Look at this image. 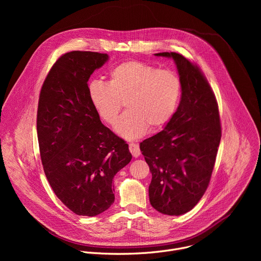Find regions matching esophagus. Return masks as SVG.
Instances as JSON below:
<instances>
[{
    "label": "esophagus",
    "mask_w": 261,
    "mask_h": 261,
    "mask_svg": "<svg viewBox=\"0 0 261 261\" xmlns=\"http://www.w3.org/2000/svg\"><path fill=\"white\" fill-rule=\"evenodd\" d=\"M129 150L131 152V154L133 155V157L137 158L140 156V148H139V145L136 144V143H129Z\"/></svg>",
    "instance_id": "1"
}]
</instances>
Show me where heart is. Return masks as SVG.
Masks as SVG:
<instances>
[{
	"label": "heart",
	"mask_w": 261,
	"mask_h": 261,
	"mask_svg": "<svg viewBox=\"0 0 261 261\" xmlns=\"http://www.w3.org/2000/svg\"><path fill=\"white\" fill-rule=\"evenodd\" d=\"M181 95L178 74L139 62L127 61L109 73V82L93 81L89 97L100 117L115 125L126 102L128 110L120 118L116 131L127 139L142 136L148 126L166 125L173 117Z\"/></svg>",
	"instance_id": "obj_1"
}]
</instances>
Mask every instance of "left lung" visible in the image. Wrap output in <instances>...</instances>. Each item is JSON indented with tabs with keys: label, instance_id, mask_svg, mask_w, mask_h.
<instances>
[{
	"label": "left lung",
	"instance_id": "8db88e82",
	"mask_svg": "<svg viewBox=\"0 0 261 261\" xmlns=\"http://www.w3.org/2000/svg\"><path fill=\"white\" fill-rule=\"evenodd\" d=\"M172 58L181 81L179 105L165 128L140 142L150 166L148 196L164 215L191 211L206 191L221 140V124L215 94L199 67L176 53Z\"/></svg>",
	"mask_w": 261,
	"mask_h": 261
}]
</instances>
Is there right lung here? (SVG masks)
Instances as JSON below:
<instances>
[{
  "label": "right lung",
  "mask_w": 261,
  "mask_h": 261,
  "mask_svg": "<svg viewBox=\"0 0 261 261\" xmlns=\"http://www.w3.org/2000/svg\"><path fill=\"white\" fill-rule=\"evenodd\" d=\"M106 54L61 56L42 85L37 134L44 173L74 214L97 216L115 201L113 178L132 159L126 141L105 127L89 97L88 81Z\"/></svg>",
  "instance_id": "obj_1"
}]
</instances>
